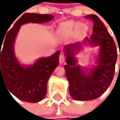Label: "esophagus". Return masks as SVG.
<instances>
[{
    "mask_svg": "<svg viewBox=\"0 0 120 120\" xmlns=\"http://www.w3.org/2000/svg\"><path fill=\"white\" fill-rule=\"evenodd\" d=\"M65 60V55H64L63 53H61L59 57V62L60 64H62L64 62V61Z\"/></svg>",
    "mask_w": 120,
    "mask_h": 120,
    "instance_id": "1",
    "label": "esophagus"
}]
</instances>
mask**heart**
Returning <instances> with one entry per match:
<instances>
[{"instance_id": "b5f03b06", "label": "heart", "mask_w": 120, "mask_h": 120, "mask_svg": "<svg viewBox=\"0 0 120 120\" xmlns=\"http://www.w3.org/2000/svg\"><path fill=\"white\" fill-rule=\"evenodd\" d=\"M60 29L64 32H69L73 30H76V29H80L81 30L84 31L87 30V26L83 24H81L80 22L71 20L63 23L61 25Z\"/></svg>"}]
</instances>
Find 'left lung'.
I'll list each match as a JSON object with an SVG mask.
<instances>
[{
	"label": "left lung",
	"mask_w": 120,
	"mask_h": 120,
	"mask_svg": "<svg viewBox=\"0 0 120 120\" xmlns=\"http://www.w3.org/2000/svg\"><path fill=\"white\" fill-rule=\"evenodd\" d=\"M86 18L93 20L94 26L93 33L89 38L86 37L84 42L93 46H100L97 65L87 72V69L84 71L76 64L75 53L81 49L80 43L66 45L64 50L67 63L64 69L69 83V93L75 100L79 101L93 100L105 92L114 78L118 56L113 38L99 17L88 15Z\"/></svg>",
	"instance_id": "8db88e82"
}]
</instances>
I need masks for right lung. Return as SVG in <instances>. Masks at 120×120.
I'll list each match as a JSON object with an SVG mask.
<instances>
[{
    "instance_id": "1",
    "label": "right lung",
    "mask_w": 120,
    "mask_h": 120,
    "mask_svg": "<svg viewBox=\"0 0 120 120\" xmlns=\"http://www.w3.org/2000/svg\"><path fill=\"white\" fill-rule=\"evenodd\" d=\"M53 18L51 15L25 13L15 23L4 41L0 43V81L1 78L9 93L22 101L35 103L44 98L47 81L58 65L60 52L58 51L51 56L40 58L33 65L24 67L15 55V40L22 25L44 23Z\"/></svg>"
}]
</instances>
